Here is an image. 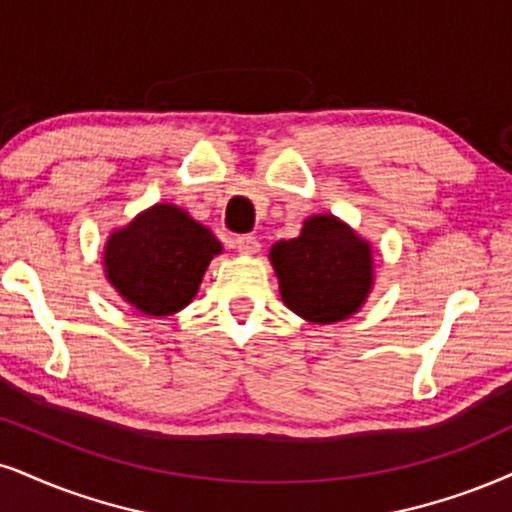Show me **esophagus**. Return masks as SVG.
Masks as SVG:
<instances>
[{
  "mask_svg": "<svg viewBox=\"0 0 512 512\" xmlns=\"http://www.w3.org/2000/svg\"><path fill=\"white\" fill-rule=\"evenodd\" d=\"M235 246H237L239 254H249V256L251 254H258V251H261V242H258L254 235H239L235 239Z\"/></svg>",
  "mask_w": 512,
  "mask_h": 512,
  "instance_id": "esophagus-1",
  "label": "esophagus"
}]
</instances>
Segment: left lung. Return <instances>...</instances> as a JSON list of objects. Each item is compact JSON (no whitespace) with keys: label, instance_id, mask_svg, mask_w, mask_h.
Here are the masks:
<instances>
[{"label":"left lung","instance_id":"obj_1","mask_svg":"<svg viewBox=\"0 0 512 512\" xmlns=\"http://www.w3.org/2000/svg\"><path fill=\"white\" fill-rule=\"evenodd\" d=\"M287 308L311 323L356 313L372 287L370 246L332 216L306 220L299 237L270 249Z\"/></svg>","mask_w":512,"mask_h":512}]
</instances>
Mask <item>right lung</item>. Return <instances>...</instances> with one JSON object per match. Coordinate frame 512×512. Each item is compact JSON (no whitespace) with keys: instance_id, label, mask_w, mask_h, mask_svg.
<instances>
[{"instance_id":"obj_1","label":"right lung","mask_w":512,"mask_h":512,"mask_svg":"<svg viewBox=\"0 0 512 512\" xmlns=\"http://www.w3.org/2000/svg\"><path fill=\"white\" fill-rule=\"evenodd\" d=\"M220 242L170 204H156L106 242V277L128 304L170 315L194 299Z\"/></svg>"}]
</instances>
